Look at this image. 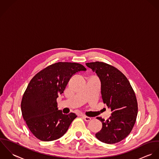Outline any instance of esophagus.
Returning a JSON list of instances; mask_svg holds the SVG:
<instances>
[{
  "instance_id": "esophagus-1",
  "label": "esophagus",
  "mask_w": 159,
  "mask_h": 159,
  "mask_svg": "<svg viewBox=\"0 0 159 159\" xmlns=\"http://www.w3.org/2000/svg\"><path fill=\"white\" fill-rule=\"evenodd\" d=\"M82 118H83L86 122H89V121H90V120L92 119L91 117H87V116H82Z\"/></svg>"
}]
</instances>
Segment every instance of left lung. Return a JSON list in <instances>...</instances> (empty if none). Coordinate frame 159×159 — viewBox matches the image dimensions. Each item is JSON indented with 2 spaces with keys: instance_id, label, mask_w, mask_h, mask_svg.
I'll use <instances>...</instances> for the list:
<instances>
[{
  "instance_id": "1",
  "label": "left lung",
  "mask_w": 159,
  "mask_h": 159,
  "mask_svg": "<svg viewBox=\"0 0 159 159\" xmlns=\"http://www.w3.org/2000/svg\"><path fill=\"white\" fill-rule=\"evenodd\" d=\"M86 65L99 77L103 102L111 109V116L107 120L96 117L102 127L96 137L106 144L119 143L130 133L136 120L138 102L134 92L125 75L114 66L99 61Z\"/></svg>"
}]
</instances>
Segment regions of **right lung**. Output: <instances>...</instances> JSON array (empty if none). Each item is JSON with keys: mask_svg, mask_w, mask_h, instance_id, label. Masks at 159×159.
<instances>
[{"mask_svg": "<svg viewBox=\"0 0 159 159\" xmlns=\"http://www.w3.org/2000/svg\"><path fill=\"white\" fill-rule=\"evenodd\" d=\"M86 70L82 64L58 62L36 74L26 89L21 103L22 115L32 134L43 141L56 140L68 129L77 116L58 110L57 98L63 93L70 77Z\"/></svg>", "mask_w": 159, "mask_h": 159, "instance_id": "add662e5", "label": "right lung"}]
</instances>
